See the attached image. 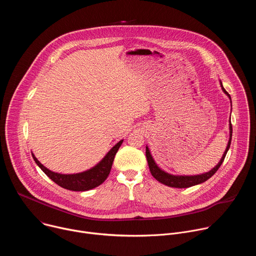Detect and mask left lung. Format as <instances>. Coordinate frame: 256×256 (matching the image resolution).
I'll list each match as a JSON object with an SVG mask.
<instances>
[{
	"label": "left lung",
	"instance_id": "8db88e82",
	"mask_svg": "<svg viewBox=\"0 0 256 256\" xmlns=\"http://www.w3.org/2000/svg\"><path fill=\"white\" fill-rule=\"evenodd\" d=\"M221 87L223 89V91L229 96V98L231 99L230 95L228 94V92L225 90V88L223 87L222 85V82H221ZM231 140H232V124L230 122V138H229V142H228V144H227V148L225 150V153L223 154V157L222 159L220 160V162L218 163V165L216 167H214L210 171L206 172V173H204V174H200V175H194V176H177V175H171V174H168L166 172H164L163 170H161L157 164L155 163L154 159L152 158L151 156V153L149 151V148L146 147V157H147V161H148V164H149V168H150V171H151V174L153 175V177L156 178V180H158L159 182H161V184L167 186H170V188H190V186H196V184H202V182H204L206 180H208V178H210L216 172V170L220 168V166L222 165V163L224 162V159L226 157V154L230 148V144H231Z\"/></svg>",
	"mask_w": 256,
	"mask_h": 256
}]
</instances>
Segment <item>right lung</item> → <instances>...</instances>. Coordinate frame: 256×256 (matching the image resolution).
<instances>
[{"label":"right lung","instance_id":"1","mask_svg":"<svg viewBox=\"0 0 256 256\" xmlns=\"http://www.w3.org/2000/svg\"><path fill=\"white\" fill-rule=\"evenodd\" d=\"M122 144V140H120L114 147L106 154V156L102 159V161L99 162L95 167L85 172L77 173V174H60V173L52 172L48 168H46L38 159H36V157L33 154H32V157L35 163L38 164L40 168L54 182H56L58 186L68 190L85 192V190H89L94 188H97L105 181L109 173H110L116 154L118 153Z\"/></svg>","mask_w":256,"mask_h":256}]
</instances>
